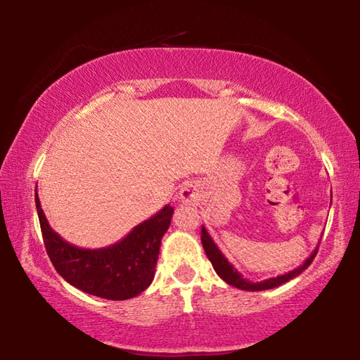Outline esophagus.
Returning a JSON list of instances; mask_svg holds the SVG:
<instances>
[{
	"mask_svg": "<svg viewBox=\"0 0 360 360\" xmlns=\"http://www.w3.org/2000/svg\"><path fill=\"white\" fill-rule=\"evenodd\" d=\"M179 198L184 203H192V202H195V198H197V191H195V187L192 184H186L181 188Z\"/></svg>",
	"mask_w": 360,
	"mask_h": 360,
	"instance_id": "34e87169",
	"label": "esophagus"
}]
</instances>
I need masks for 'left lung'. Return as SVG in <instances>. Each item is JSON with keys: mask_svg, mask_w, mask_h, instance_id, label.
Masks as SVG:
<instances>
[{"mask_svg": "<svg viewBox=\"0 0 360 360\" xmlns=\"http://www.w3.org/2000/svg\"><path fill=\"white\" fill-rule=\"evenodd\" d=\"M202 245H203L205 252H206V255H208V259L212 264V266H214L216 273L224 279L225 283L233 285V288H238L241 290H251V292L278 288V285L288 283V281H290L292 278L298 276L303 270H307L309 264H311L313 259L316 257V254H318V248H319V246H316V249L311 252V255H309V257L304 260L300 266L295 268V270H292L289 273H284V275H279L276 278L264 279V281H260V283H252V281H249V279L243 278L241 273L230 264L227 257H225V255L221 252V249L217 248L216 243L212 241L211 235L208 233V230H206L203 225H202Z\"/></svg>", "mask_w": 360, "mask_h": 360, "instance_id": "1", "label": "left lung"}]
</instances>
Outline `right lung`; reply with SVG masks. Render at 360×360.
Returning a JSON list of instances; mask_svg holds the SVG:
<instances>
[{
  "label": "right lung",
  "instance_id": "right-lung-1",
  "mask_svg": "<svg viewBox=\"0 0 360 360\" xmlns=\"http://www.w3.org/2000/svg\"><path fill=\"white\" fill-rule=\"evenodd\" d=\"M34 202L47 255L65 281L85 294L108 300H129L149 288L155 275L162 236L172 224V206H163L115 245L84 249L70 245L52 230L41 208L38 192Z\"/></svg>",
  "mask_w": 360,
  "mask_h": 360
}]
</instances>
